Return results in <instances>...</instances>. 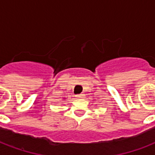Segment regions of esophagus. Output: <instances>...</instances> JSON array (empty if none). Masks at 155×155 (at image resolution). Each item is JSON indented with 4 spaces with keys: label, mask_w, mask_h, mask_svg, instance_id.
Listing matches in <instances>:
<instances>
[{
    "label": "esophagus",
    "mask_w": 155,
    "mask_h": 155,
    "mask_svg": "<svg viewBox=\"0 0 155 155\" xmlns=\"http://www.w3.org/2000/svg\"><path fill=\"white\" fill-rule=\"evenodd\" d=\"M84 94H83V93H80V94H77L75 95V97L78 98V99H81V98H84Z\"/></svg>",
    "instance_id": "34e87169"
}]
</instances>
